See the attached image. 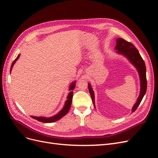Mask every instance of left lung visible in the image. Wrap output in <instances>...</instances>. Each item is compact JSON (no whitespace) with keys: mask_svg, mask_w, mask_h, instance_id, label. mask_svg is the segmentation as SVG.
Returning <instances> with one entry per match:
<instances>
[{"mask_svg":"<svg viewBox=\"0 0 158 158\" xmlns=\"http://www.w3.org/2000/svg\"><path fill=\"white\" fill-rule=\"evenodd\" d=\"M117 45L115 46V50L117 53L125 56L129 60L130 63L135 66V67L138 72L140 81V91L136 102L132 108V112L136 111L141 101L144 98L147 89V80H146V69L144 60L142 59L138 49L132 45L131 43L128 42L121 38H118L116 40ZM88 89L91 95L94 106L95 107V97L94 92L91 86V84L88 83Z\"/></svg>","mask_w":158,"mask_h":158,"instance_id":"left-lung-1","label":"left lung"}]
</instances>
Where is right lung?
I'll return each mask as SVG.
<instances>
[{
	"label": "right lung",
	"instance_id": "obj_1",
	"mask_svg": "<svg viewBox=\"0 0 158 158\" xmlns=\"http://www.w3.org/2000/svg\"><path fill=\"white\" fill-rule=\"evenodd\" d=\"M20 55H18V56L16 57V59L13 61V63L11 65V68H10V73H11V70L12 69L13 67L14 64H15V63L16 62V60L19 59V57H20ZM76 86V81L74 82H72L70 85V87H69V90L70 92L69 93V95L67 96V99H66V101L64 103V106L63 107V108L60 111L56 114H55L54 116H52L50 117H35V116H31L33 118L36 119L38 121H40L42 123H53L55 122L56 121L59 120L62 117H63L64 115H66V114L68 113V112L69 111L70 106H71V104H72V99H73V90L74 89Z\"/></svg>",
	"mask_w": 158,
	"mask_h": 158
}]
</instances>
